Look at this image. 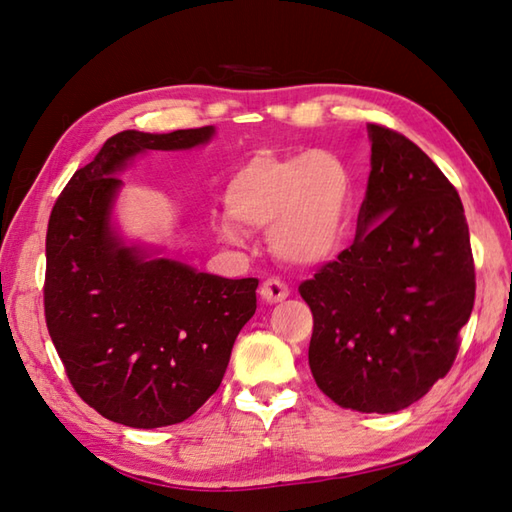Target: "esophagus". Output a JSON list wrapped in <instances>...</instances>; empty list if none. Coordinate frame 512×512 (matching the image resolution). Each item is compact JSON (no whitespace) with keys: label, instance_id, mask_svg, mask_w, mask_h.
<instances>
[{"label":"esophagus","instance_id":"1","mask_svg":"<svg viewBox=\"0 0 512 512\" xmlns=\"http://www.w3.org/2000/svg\"><path fill=\"white\" fill-rule=\"evenodd\" d=\"M259 295H262L264 302L268 304H277V302H284V299L290 295V290L284 282H279V279H266L262 284V290H259Z\"/></svg>","mask_w":512,"mask_h":512}]
</instances>
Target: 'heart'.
Segmentation results:
<instances>
[{"mask_svg": "<svg viewBox=\"0 0 512 512\" xmlns=\"http://www.w3.org/2000/svg\"><path fill=\"white\" fill-rule=\"evenodd\" d=\"M353 177L333 150L279 155L262 150L230 177L226 208L235 222L268 228L270 250L295 266L322 264L342 248L348 230ZM230 242L242 239L222 222Z\"/></svg>", "mask_w": 512, "mask_h": 512, "instance_id": "obj_1", "label": "heart"}]
</instances>
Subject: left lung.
<instances>
[{
	"mask_svg": "<svg viewBox=\"0 0 512 512\" xmlns=\"http://www.w3.org/2000/svg\"><path fill=\"white\" fill-rule=\"evenodd\" d=\"M370 175L355 242L299 295L313 313L308 364L337 406L397 413L448 375L475 304L462 199L422 148L368 124Z\"/></svg>",
	"mask_w": 512,
	"mask_h": 512,
	"instance_id": "8db88e82",
	"label": "left lung"
}]
</instances>
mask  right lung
I'll return each instance as SVG.
<instances>
[{"label":"right lung","mask_w":512,"mask_h":512,"mask_svg":"<svg viewBox=\"0 0 512 512\" xmlns=\"http://www.w3.org/2000/svg\"><path fill=\"white\" fill-rule=\"evenodd\" d=\"M213 126L166 135L124 130L79 168L46 230L44 315L75 393L130 428L179 424L222 384L259 279L148 259L110 228L115 173L142 150L206 144Z\"/></svg>","instance_id":"add662e5"}]
</instances>
